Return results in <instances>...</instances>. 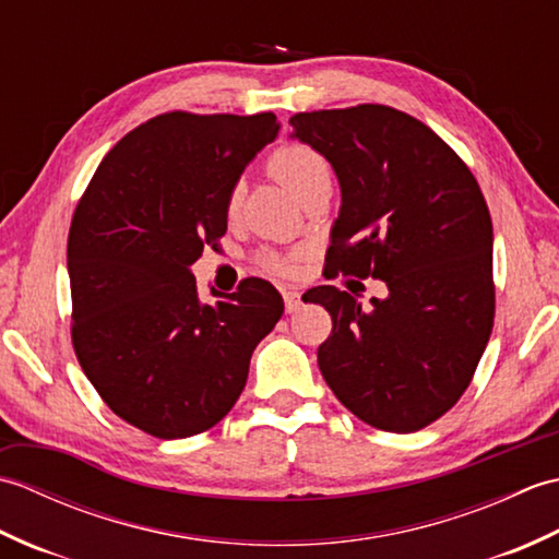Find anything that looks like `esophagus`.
<instances>
[{
  "instance_id": "34e87169",
  "label": "esophagus",
  "mask_w": 559,
  "mask_h": 559,
  "mask_svg": "<svg viewBox=\"0 0 559 559\" xmlns=\"http://www.w3.org/2000/svg\"><path fill=\"white\" fill-rule=\"evenodd\" d=\"M283 302H286V312L288 314H293V312H298L300 310V295L295 293V290H283Z\"/></svg>"
}]
</instances>
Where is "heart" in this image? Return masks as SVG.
I'll use <instances>...</instances> for the list:
<instances>
[{"mask_svg": "<svg viewBox=\"0 0 559 559\" xmlns=\"http://www.w3.org/2000/svg\"><path fill=\"white\" fill-rule=\"evenodd\" d=\"M269 173L300 201L305 197H310L312 192H317V189L331 187L329 160L317 148L307 144H286L273 151V156L269 158ZM242 197H245V185L235 182L230 187L228 197H225V211H228V216H235V213L240 211ZM261 264L271 271H290L293 261L290 257L264 252L261 254Z\"/></svg>", "mask_w": 559, "mask_h": 559, "instance_id": "obj_1", "label": "heart"}]
</instances>
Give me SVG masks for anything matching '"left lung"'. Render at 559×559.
Masks as SVG:
<instances>
[{
    "label": "left lung",
    "instance_id": "obj_1",
    "mask_svg": "<svg viewBox=\"0 0 559 559\" xmlns=\"http://www.w3.org/2000/svg\"><path fill=\"white\" fill-rule=\"evenodd\" d=\"M290 124L341 185L331 269L389 288L370 307L334 286L310 290L334 322L319 370L362 423L423 430L468 389L492 334L488 204L466 163L406 112L358 105L298 112Z\"/></svg>",
    "mask_w": 559,
    "mask_h": 559
}]
</instances>
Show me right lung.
<instances>
[{
	"instance_id": "right-lung-1",
	"label": "right lung",
	"mask_w": 559,
	"mask_h": 559,
	"mask_svg": "<svg viewBox=\"0 0 559 559\" xmlns=\"http://www.w3.org/2000/svg\"><path fill=\"white\" fill-rule=\"evenodd\" d=\"M276 134L273 112L153 117L103 158L71 218L76 358L115 415L158 439L223 420L283 314L269 281L204 302L189 269L228 230L225 197Z\"/></svg>"
}]
</instances>
